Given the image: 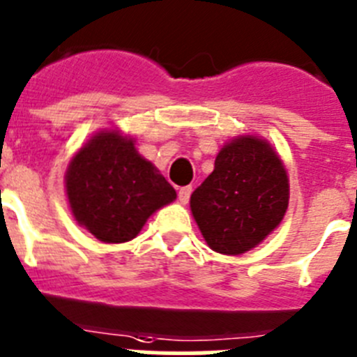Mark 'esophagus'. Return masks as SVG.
<instances>
[{"label": "esophagus", "instance_id": "1", "mask_svg": "<svg viewBox=\"0 0 357 357\" xmlns=\"http://www.w3.org/2000/svg\"><path fill=\"white\" fill-rule=\"evenodd\" d=\"M192 192V188L191 185H185V188H181L178 189V200H181V204H188L189 202V196H191Z\"/></svg>", "mask_w": 357, "mask_h": 357}]
</instances>
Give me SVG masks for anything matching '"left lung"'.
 <instances>
[{
  "label": "left lung",
  "mask_w": 357,
  "mask_h": 357,
  "mask_svg": "<svg viewBox=\"0 0 357 357\" xmlns=\"http://www.w3.org/2000/svg\"><path fill=\"white\" fill-rule=\"evenodd\" d=\"M289 176L266 139L238 136L219 150L214 172L191 195V212L211 250L243 255L281 223Z\"/></svg>",
  "instance_id": "8db88e82"
}]
</instances>
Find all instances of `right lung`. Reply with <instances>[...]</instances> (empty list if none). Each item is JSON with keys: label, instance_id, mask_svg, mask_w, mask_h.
Here are the masks:
<instances>
[{"label": "right lung", "instance_id": "1", "mask_svg": "<svg viewBox=\"0 0 357 357\" xmlns=\"http://www.w3.org/2000/svg\"><path fill=\"white\" fill-rule=\"evenodd\" d=\"M77 223L102 243H127L146 219L176 198L175 189L119 130H100L72 157L65 175Z\"/></svg>", "mask_w": 357, "mask_h": 357}]
</instances>
